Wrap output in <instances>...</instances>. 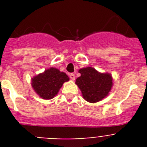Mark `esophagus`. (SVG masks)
Listing matches in <instances>:
<instances>
[{"label": "esophagus", "mask_w": 147, "mask_h": 147, "mask_svg": "<svg viewBox=\"0 0 147 147\" xmlns=\"http://www.w3.org/2000/svg\"><path fill=\"white\" fill-rule=\"evenodd\" d=\"M70 78H71V80H75V75L74 74H70Z\"/></svg>", "instance_id": "esophagus-1"}]
</instances>
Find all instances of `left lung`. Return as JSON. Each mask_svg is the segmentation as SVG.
Here are the masks:
<instances>
[{"instance_id":"obj_1","label":"left lung","mask_w":147,"mask_h":147,"mask_svg":"<svg viewBox=\"0 0 147 147\" xmlns=\"http://www.w3.org/2000/svg\"><path fill=\"white\" fill-rule=\"evenodd\" d=\"M79 72L81 76L76 79V84L86 101L95 103L108 95L113 85L111 75L98 73L90 67L82 68Z\"/></svg>"}]
</instances>
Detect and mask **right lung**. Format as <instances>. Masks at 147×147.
Masks as SVG:
<instances>
[{
  "label": "right lung",
  "instance_id": "add662e5",
  "mask_svg": "<svg viewBox=\"0 0 147 147\" xmlns=\"http://www.w3.org/2000/svg\"><path fill=\"white\" fill-rule=\"evenodd\" d=\"M69 80L65 73L51 67L32 79V85L34 91L44 99L54 98L65 82Z\"/></svg>",
  "mask_w": 147,
  "mask_h": 147
}]
</instances>
